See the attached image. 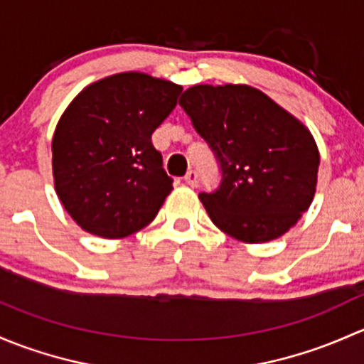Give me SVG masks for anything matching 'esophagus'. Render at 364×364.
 Segmentation results:
<instances>
[{
	"mask_svg": "<svg viewBox=\"0 0 364 364\" xmlns=\"http://www.w3.org/2000/svg\"><path fill=\"white\" fill-rule=\"evenodd\" d=\"M183 181H186L187 186L198 187V173H196V171H193V170L187 171V175L183 177Z\"/></svg>",
	"mask_w": 364,
	"mask_h": 364,
	"instance_id": "1",
	"label": "esophagus"
}]
</instances>
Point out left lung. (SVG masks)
I'll list each match as a JSON object with an SVG mask.
<instances>
[{
  "instance_id": "8db88e82",
  "label": "left lung",
  "mask_w": 364,
  "mask_h": 364,
  "mask_svg": "<svg viewBox=\"0 0 364 364\" xmlns=\"http://www.w3.org/2000/svg\"><path fill=\"white\" fill-rule=\"evenodd\" d=\"M178 103L223 168L219 189L200 194L212 223L245 243L287 233L316 194L321 156L309 127L247 84H198Z\"/></svg>"
}]
</instances>
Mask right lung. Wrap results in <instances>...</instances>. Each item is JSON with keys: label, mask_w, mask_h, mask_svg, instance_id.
<instances>
[{"label": "right lung", "mask_w": 364, "mask_h": 364, "mask_svg": "<svg viewBox=\"0 0 364 364\" xmlns=\"http://www.w3.org/2000/svg\"><path fill=\"white\" fill-rule=\"evenodd\" d=\"M182 85L141 71L108 75L82 89L52 138L55 194L87 233L117 240L151 224L171 193L152 133Z\"/></svg>", "instance_id": "1"}]
</instances>
